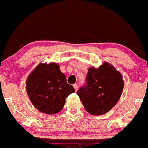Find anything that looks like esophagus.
I'll return each instance as SVG.
<instances>
[{"instance_id":"obj_1","label":"esophagus","mask_w":148,"mask_h":148,"mask_svg":"<svg viewBox=\"0 0 148 148\" xmlns=\"http://www.w3.org/2000/svg\"><path fill=\"white\" fill-rule=\"evenodd\" d=\"M73 88H75V90L77 91V88H77V84H74L73 85Z\"/></svg>"}]
</instances>
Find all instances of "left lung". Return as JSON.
<instances>
[{"label":"left lung","mask_w":148,"mask_h":148,"mask_svg":"<svg viewBox=\"0 0 148 148\" xmlns=\"http://www.w3.org/2000/svg\"><path fill=\"white\" fill-rule=\"evenodd\" d=\"M124 81L119 71L108 62L97 68L90 67L87 74V85L77 94L87 112L101 115L116 105L123 93Z\"/></svg>","instance_id":"left-lung-1"}]
</instances>
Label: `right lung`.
Masks as SVG:
<instances>
[{"instance_id": "right-lung-1", "label": "right lung", "mask_w": 148, "mask_h": 148, "mask_svg": "<svg viewBox=\"0 0 148 148\" xmlns=\"http://www.w3.org/2000/svg\"><path fill=\"white\" fill-rule=\"evenodd\" d=\"M25 88L33 106L48 115L60 112L65 98L75 92L56 63H39L27 77Z\"/></svg>"}]
</instances>
